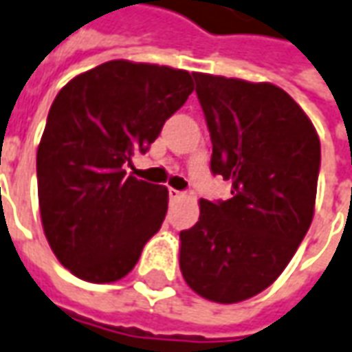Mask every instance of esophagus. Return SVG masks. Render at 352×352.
I'll list each match as a JSON object with an SVG mask.
<instances>
[{
    "label": "esophagus",
    "instance_id": "esophagus-1",
    "mask_svg": "<svg viewBox=\"0 0 352 352\" xmlns=\"http://www.w3.org/2000/svg\"><path fill=\"white\" fill-rule=\"evenodd\" d=\"M168 195H170L172 201H176V199H180V197H184V192H178V190H174V188H170V190H168Z\"/></svg>",
    "mask_w": 352,
    "mask_h": 352
}]
</instances>
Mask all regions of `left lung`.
Segmentation results:
<instances>
[{
	"instance_id": "obj_1",
	"label": "left lung",
	"mask_w": 352,
	"mask_h": 352,
	"mask_svg": "<svg viewBox=\"0 0 352 352\" xmlns=\"http://www.w3.org/2000/svg\"><path fill=\"white\" fill-rule=\"evenodd\" d=\"M193 79L213 143L211 172L232 182V197L199 201V221L180 232V271L207 300L242 302L279 277L310 228L320 138L271 82Z\"/></svg>"
}]
</instances>
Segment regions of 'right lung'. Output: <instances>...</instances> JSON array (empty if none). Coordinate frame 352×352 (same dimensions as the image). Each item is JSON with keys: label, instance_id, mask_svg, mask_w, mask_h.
I'll list each match as a JSON object with an SVG mask.
<instances>
[{"label": "right lung", "instance_id": "1", "mask_svg": "<svg viewBox=\"0 0 352 352\" xmlns=\"http://www.w3.org/2000/svg\"><path fill=\"white\" fill-rule=\"evenodd\" d=\"M192 91L184 69L112 60L73 77L52 102L36 153L40 219L75 277L120 280L159 232L168 190L124 168Z\"/></svg>", "mask_w": 352, "mask_h": 352}]
</instances>
